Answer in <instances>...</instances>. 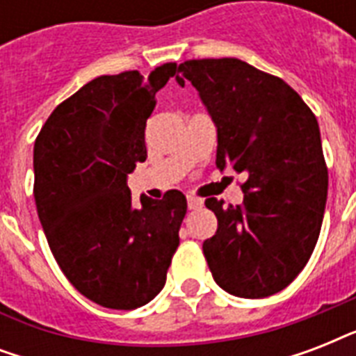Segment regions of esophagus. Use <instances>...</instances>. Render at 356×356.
Segmentation results:
<instances>
[{
  "instance_id": "esophagus-1",
  "label": "esophagus",
  "mask_w": 356,
  "mask_h": 356,
  "mask_svg": "<svg viewBox=\"0 0 356 356\" xmlns=\"http://www.w3.org/2000/svg\"><path fill=\"white\" fill-rule=\"evenodd\" d=\"M186 201H188V209L190 211H197L203 207V200L195 197V195H186Z\"/></svg>"
}]
</instances>
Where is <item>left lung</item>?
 <instances>
[{
	"mask_svg": "<svg viewBox=\"0 0 356 356\" xmlns=\"http://www.w3.org/2000/svg\"><path fill=\"white\" fill-rule=\"evenodd\" d=\"M216 125V166L243 173L242 205L207 200L218 218L203 242L214 281L236 298L281 292L309 262L327 203L318 120L279 77L238 58L179 64Z\"/></svg>",
	"mask_w": 356,
	"mask_h": 356,
	"instance_id": "1",
	"label": "left lung"
}]
</instances>
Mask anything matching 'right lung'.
<instances>
[{
  "label": "right lung",
  "mask_w": 356,
  "mask_h": 356,
  "mask_svg": "<svg viewBox=\"0 0 356 356\" xmlns=\"http://www.w3.org/2000/svg\"><path fill=\"white\" fill-rule=\"evenodd\" d=\"M175 70L168 63L147 77H96L53 111L35 142V201L49 249L66 279L107 309L133 310L156 298L179 245L183 192L142 195L133 205L127 186L147 156L155 94Z\"/></svg>",
  "instance_id": "add662e5"
}]
</instances>
